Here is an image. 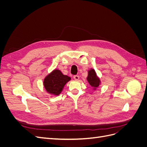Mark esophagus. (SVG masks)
Instances as JSON below:
<instances>
[{"label":"esophagus","mask_w":147,"mask_h":147,"mask_svg":"<svg viewBox=\"0 0 147 147\" xmlns=\"http://www.w3.org/2000/svg\"><path fill=\"white\" fill-rule=\"evenodd\" d=\"M74 78L75 80H79V78H80V77L78 76V75H74Z\"/></svg>","instance_id":"obj_1"}]
</instances>
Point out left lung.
Listing matches in <instances>:
<instances>
[{
    "instance_id": "8db88e82",
    "label": "left lung",
    "mask_w": 147,
    "mask_h": 147,
    "mask_svg": "<svg viewBox=\"0 0 147 147\" xmlns=\"http://www.w3.org/2000/svg\"><path fill=\"white\" fill-rule=\"evenodd\" d=\"M87 80L88 83H90L92 87L96 89L99 86L100 80L99 78L97 77L95 70L94 69H91L88 71V76L87 77Z\"/></svg>"
}]
</instances>
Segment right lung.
Wrapping results in <instances>:
<instances>
[{
  "label": "right lung",
  "instance_id": "1",
  "mask_svg": "<svg viewBox=\"0 0 147 147\" xmlns=\"http://www.w3.org/2000/svg\"><path fill=\"white\" fill-rule=\"evenodd\" d=\"M69 80H70V77L63 75L59 70H55L46 77L43 84L48 92L54 95H59L66 83Z\"/></svg>",
  "mask_w": 147,
  "mask_h": 147
}]
</instances>
